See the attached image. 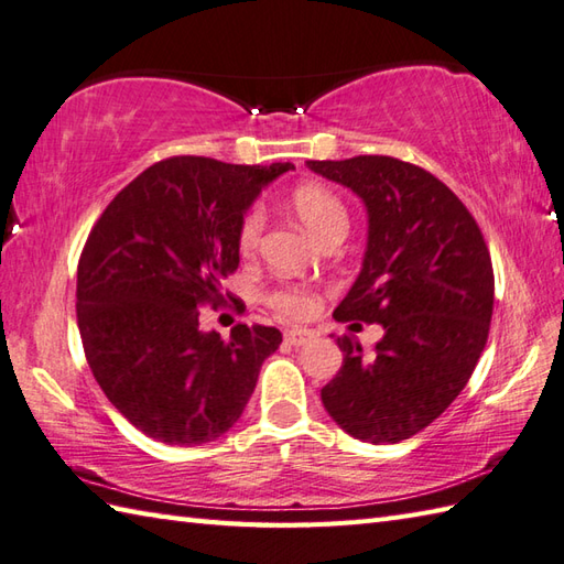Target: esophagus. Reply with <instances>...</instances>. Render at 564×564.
I'll use <instances>...</instances> for the list:
<instances>
[{
	"label": "esophagus",
	"instance_id": "esophagus-1",
	"mask_svg": "<svg viewBox=\"0 0 564 564\" xmlns=\"http://www.w3.org/2000/svg\"><path fill=\"white\" fill-rule=\"evenodd\" d=\"M308 338H312V333L302 330V328H294L290 333H284V343H290V346H304Z\"/></svg>",
	"mask_w": 564,
	"mask_h": 564
}]
</instances>
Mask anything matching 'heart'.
I'll return each mask as SVG.
<instances>
[{
  "label": "heart",
  "instance_id": "obj_1",
  "mask_svg": "<svg viewBox=\"0 0 564 564\" xmlns=\"http://www.w3.org/2000/svg\"><path fill=\"white\" fill-rule=\"evenodd\" d=\"M290 206L308 234L318 240H326L333 234H346L348 209L336 192L318 182H304L292 189ZM265 214L262 209H250L238 228V248L243 256H250L260 243ZM268 304L284 318H304L312 314L314 299L299 286H280L268 294Z\"/></svg>",
  "mask_w": 564,
  "mask_h": 564
}]
</instances>
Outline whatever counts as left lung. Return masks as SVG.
<instances>
[{"label":"left lung","instance_id":"8db88e82","mask_svg":"<svg viewBox=\"0 0 564 564\" xmlns=\"http://www.w3.org/2000/svg\"><path fill=\"white\" fill-rule=\"evenodd\" d=\"M308 167L350 187L370 218L362 270L333 318L384 328L372 352L338 338L343 365L321 401L352 438L406 441L453 404L487 346L489 248L475 216L429 170L389 155Z\"/></svg>","mask_w":564,"mask_h":564}]
</instances>
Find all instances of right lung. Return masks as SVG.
<instances>
[{"instance_id":"1","label":"right lung","mask_w":564,"mask_h":564,"mask_svg":"<svg viewBox=\"0 0 564 564\" xmlns=\"http://www.w3.org/2000/svg\"><path fill=\"white\" fill-rule=\"evenodd\" d=\"M292 163L160 160L126 185L91 226L77 265V326L101 392L165 445H202L243 413L260 367L280 348L272 326L231 338L199 328L238 270V228L260 189ZM240 308V302H234Z\"/></svg>"}]
</instances>
